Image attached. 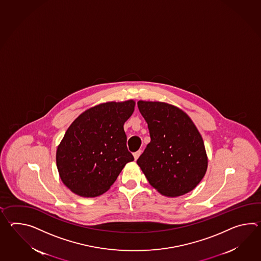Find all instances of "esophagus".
Segmentation results:
<instances>
[{
  "instance_id": "34e87169",
  "label": "esophagus",
  "mask_w": 261,
  "mask_h": 261,
  "mask_svg": "<svg viewBox=\"0 0 261 261\" xmlns=\"http://www.w3.org/2000/svg\"><path fill=\"white\" fill-rule=\"evenodd\" d=\"M140 154H141V150H139V151L134 152V158H135V160H137Z\"/></svg>"
}]
</instances>
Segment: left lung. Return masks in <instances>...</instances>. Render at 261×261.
I'll return each instance as SVG.
<instances>
[{
  "instance_id": "left-lung-1",
  "label": "left lung",
  "mask_w": 261,
  "mask_h": 261,
  "mask_svg": "<svg viewBox=\"0 0 261 261\" xmlns=\"http://www.w3.org/2000/svg\"><path fill=\"white\" fill-rule=\"evenodd\" d=\"M151 137L138 159L150 185L167 197L192 191L202 180L208 159L202 138L182 110L162 102L139 101Z\"/></svg>"
}]
</instances>
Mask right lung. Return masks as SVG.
I'll return each instance as SVG.
<instances>
[{"mask_svg": "<svg viewBox=\"0 0 261 261\" xmlns=\"http://www.w3.org/2000/svg\"><path fill=\"white\" fill-rule=\"evenodd\" d=\"M134 109L133 100L104 103L72 122L56 152L61 180L71 191L84 197L100 196L133 161L123 124Z\"/></svg>", "mask_w": 261, "mask_h": 261, "instance_id": "right-lung-1", "label": "right lung"}]
</instances>
